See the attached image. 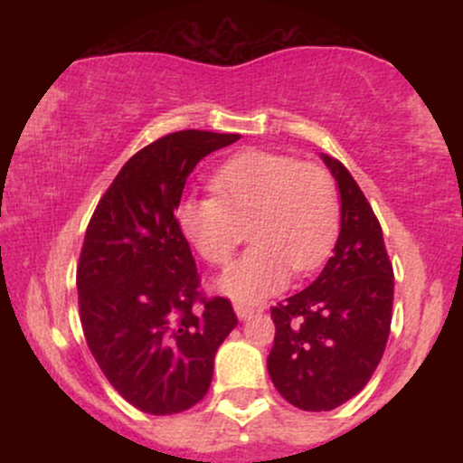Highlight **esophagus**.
Segmentation results:
<instances>
[{
    "label": "esophagus",
    "mask_w": 463,
    "mask_h": 463,
    "mask_svg": "<svg viewBox=\"0 0 463 463\" xmlns=\"http://www.w3.org/2000/svg\"><path fill=\"white\" fill-rule=\"evenodd\" d=\"M235 313L239 320H248V317H252L254 307L246 305V302H235Z\"/></svg>",
    "instance_id": "34e87169"
}]
</instances>
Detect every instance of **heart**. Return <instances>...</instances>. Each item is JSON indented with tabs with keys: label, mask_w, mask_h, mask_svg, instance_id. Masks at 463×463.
Returning <instances> with one entry per match:
<instances>
[{
	"label": "heart",
	"mask_w": 463,
	"mask_h": 463,
	"mask_svg": "<svg viewBox=\"0 0 463 463\" xmlns=\"http://www.w3.org/2000/svg\"><path fill=\"white\" fill-rule=\"evenodd\" d=\"M215 195L178 204L180 232L211 265H226L248 226L252 248L220 279L243 302L283 289L289 272L309 274L326 261L339 235L335 180L317 165L268 150L235 154L213 174Z\"/></svg>",
	"instance_id": "b5f03b06"
}]
</instances>
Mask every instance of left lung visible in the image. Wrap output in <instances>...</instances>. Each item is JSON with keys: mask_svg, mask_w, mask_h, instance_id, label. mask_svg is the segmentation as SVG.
<instances>
[{"mask_svg": "<svg viewBox=\"0 0 463 463\" xmlns=\"http://www.w3.org/2000/svg\"><path fill=\"white\" fill-rule=\"evenodd\" d=\"M322 158L342 195V228L322 274L272 307L268 357L279 394L305 411H331L364 390L385 353L394 302V269L370 202L337 158Z\"/></svg>", "mask_w": 463, "mask_h": 463, "instance_id": "8db88e82", "label": "left lung"}]
</instances>
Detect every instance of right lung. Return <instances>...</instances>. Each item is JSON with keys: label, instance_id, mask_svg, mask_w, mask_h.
<instances>
[{"label": "right lung", "instance_id": "1", "mask_svg": "<svg viewBox=\"0 0 463 463\" xmlns=\"http://www.w3.org/2000/svg\"><path fill=\"white\" fill-rule=\"evenodd\" d=\"M237 139L161 137L121 167L87 226L76 274L84 337L109 383L143 413L172 416L200 402L217 348L237 326L231 300L200 291L176 222L195 165Z\"/></svg>", "mask_w": 463, "mask_h": 463}]
</instances>
